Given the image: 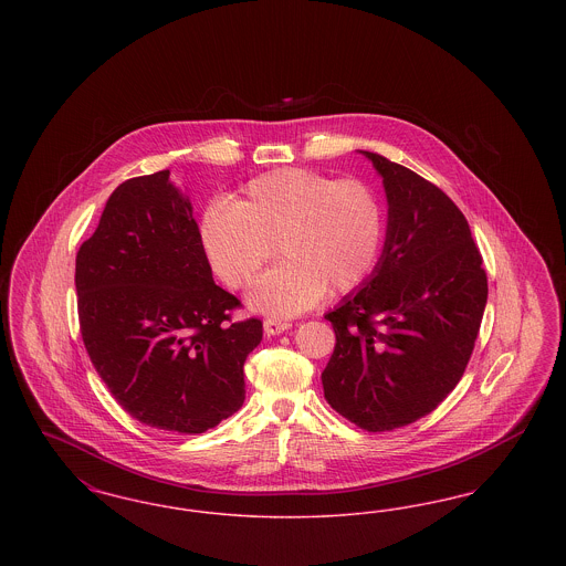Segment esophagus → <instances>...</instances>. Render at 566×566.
I'll return each instance as SVG.
<instances>
[{
    "mask_svg": "<svg viewBox=\"0 0 566 566\" xmlns=\"http://www.w3.org/2000/svg\"><path fill=\"white\" fill-rule=\"evenodd\" d=\"M263 328H265V335H280V333H284V331H289L291 328V323H286V321H275V318H268L265 323H263Z\"/></svg>",
    "mask_w": 566,
    "mask_h": 566,
    "instance_id": "obj_1",
    "label": "esophagus"
}]
</instances>
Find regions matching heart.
Segmentation results:
<instances>
[{
	"instance_id": "1",
	"label": "heart",
	"mask_w": 566,
	"mask_h": 566,
	"mask_svg": "<svg viewBox=\"0 0 566 566\" xmlns=\"http://www.w3.org/2000/svg\"><path fill=\"white\" fill-rule=\"evenodd\" d=\"M384 240L377 195L363 180L284 167L242 189L231 201H214L201 218V242L212 270L231 289L252 284L275 254H284L254 286L252 307L295 316L326 291L350 293L376 270Z\"/></svg>"
}]
</instances>
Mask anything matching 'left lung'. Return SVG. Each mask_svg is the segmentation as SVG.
Instances as JSON below:
<instances>
[{"instance_id": "left-lung-1", "label": "left lung", "mask_w": 566, "mask_h": 566, "mask_svg": "<svg viewBox=\"0 0 566 566\" xmlns=\"http://www.w3.org/2000/svg\"><path fill=\"white\" fill-rule=\"evenodd\" d=\"M384 178L388 231L371 277L328 312L335 350L324 399L369 432L431 413L460 381L488 298L484 259L457 203L429 180L363 150Z\"/></svg>"}]
</instances>
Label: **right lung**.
<instances>
[{
    "instance_id": "add662e5",
    "label": "right lung",
    "mask_w": 566,
    "mask_h": 566,
    "mask_svg": "<svg viewBox=\"0 0 566 566\" xmlns=\"http://www.w3.org/2000/svg\"><path fill=\"white\" fill-rule=\"evenodd\" d=\"M76 293L84 348L132 418L197 434L242 407L243 363L263 323L233 321L242 303L216 286L190 201L169 169L109 195L76 254Z\"/></svg>"
}]
</instances>
